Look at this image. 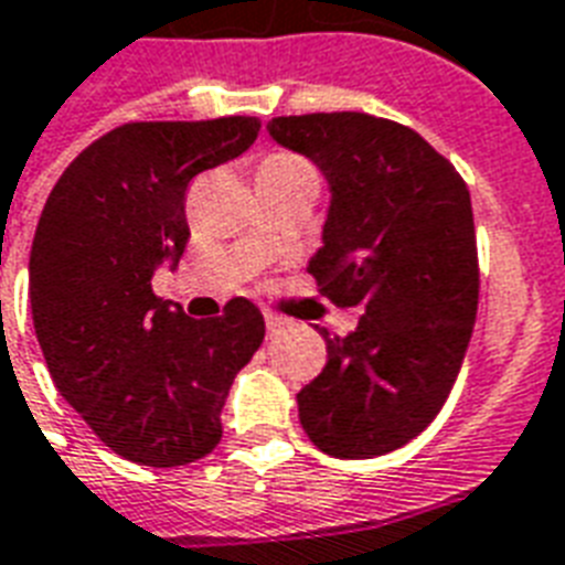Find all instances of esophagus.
<instances>
[{"label": "esophagus", "mask_w": 565, "mask_h": 565, "mask_svg": "<svg viewBox=\"0 0 565 565\" xmlns=\"http://www.w3.org/2000/svg\"><path fill=\"white\" fill-rule=\"evenodd\" d=\"M265 327H268V335H277V332H282L286 321L277 318V315H265Z\"/></svg>", "instance_id": "obj_1"}]
</instances>
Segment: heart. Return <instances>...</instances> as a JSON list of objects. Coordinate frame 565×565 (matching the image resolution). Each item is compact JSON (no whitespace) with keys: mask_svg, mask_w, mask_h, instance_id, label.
<instances>
[{"mask_svg":"<svg viewBox=\"0 0 565 565\" xmlns=\"http://www.w3.org/2000/svg\"><path fill=\"white\" fill-rule=\"evenodd\" d=\"M268 161H297V159H291V156H274V159Z\"/></svg>","mask_w":565,"mask_h":565,"instance_id":"heart-1","label":"heart"}]
</instances>
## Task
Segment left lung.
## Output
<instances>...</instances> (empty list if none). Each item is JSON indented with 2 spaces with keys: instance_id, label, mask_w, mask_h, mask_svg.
Listing matches in <instances>:
<instances>
[{
  "instance_id": "obj_1",
  "label": "left lung",
  "mask_w": 565,
  "mask_h": 565,
  "mask_svg": "<svg viewBox=\"0 0 565 565\" xmlns=\"http://www.w3.org/2000/svg\"><path fill=\"white\" fill-rule=\"evenodd\" d=\"M268 132L330 182L309 274L335 306L365 309L344 339L321 330L327 365L297 392L300 424L330 457H380L439 415L469 348L480 291L469 188L386 117H274Z\"/></svg>"
}]
</instances>
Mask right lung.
Listing matches in <instances>:
<instances>
[{
  "label": "right lung",
  "instance_id": "obj_1",
  "mask_svg": "<svg viewBox=\"0 0 565 565\" xmlns=\"http://www.w3.org/2000/svg\"><path fill=\"white\" fill-rule=\"evenodd\" d=\"M259 129L256 117L117 126L70 161L43 205L29 259L43 360L126 460L173 469L212 454L235 374L265 339L247 297L188 318L150 282L191 238L188 182L242 156Z\"/></svg>",
  "mask_w": 565,
  "mask_h": 565
}]
</instances>
